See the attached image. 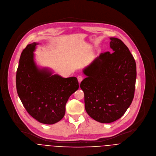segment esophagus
<instances>
[{
  "mask_svg": "<svg viewBox=\"0 0 156 156\" xmlns=\"http://www.w3.org/2000/svg\"><path fill=\"white\" fill-rule=\"evenodd\" d=\"M77 79H78V81H79V83H80L83 80V76H81V75H79V76H78V77H77Z\"/></svg>",
  "mask_w": 156,
  "mask_h": 156,
  "instance_id": "1",
  "label": "esophagus"
}]
</instances>
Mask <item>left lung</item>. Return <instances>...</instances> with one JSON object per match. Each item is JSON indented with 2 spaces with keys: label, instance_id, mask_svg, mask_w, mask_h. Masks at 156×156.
I'll return each mask as SVG.
<instances>
[{
  "label": "left lung",
  "instance_id": "left-lung-1",
  "mask_svg": "<svg viewBox=\"0 0 156 156\" xmlns=\"http://www.w3.org/2000/svg\"><path fill=\"white\" fill-rule=\"evenodd\" d=\"M109 51L101 53L84 70L87 76L81 82L85 107L88 115L100 123L119 119L130 105L134 97L136 63L127 46L110 37Z\"/></svg>",
  "mask_w": 156,
  "mask_h": 156
}]
</instances>
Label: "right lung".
I'll use <instances>...</instances> for the list:
<instances>
[{
    "label": "right lung",
    "instance_id": "1",
    "mask_svg": "<svg viewBox=\"0 0 156 156\" xmlns=\"http://www.w3.org/2000/svg\"><path fill=\"white\" fill-rule=\"evenodd\" d=\"M36 43L27 45L20 55L16 73L19 97L29 115L44 124L63 118L69 97L79 88L76 77L63 78L38 69L34 61Z\"/></svg>",
    "mask_w": 156,
    "mask_h": 156
}]
</instances>
